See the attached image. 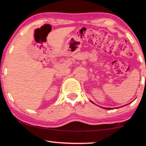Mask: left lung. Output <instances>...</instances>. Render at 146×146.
Here are the masks:
<instances>
[{
	"label": "left lung",
	"mask_w": 146,
	"mask_h": 146,
	"mask_svg": "<svg viewBox=\"0 0 146 146\" xmlns=\"http://www.w3.org/2000/svg\"><path fill=\"white\" fill-rule=\"evenodd\" d=\"M91 102H92V103H93V102H92V101H91ZM103 108L106 109V110H111V109H112V110H113V108Z\"/></svg>",
	"instance_id": "8db88e82"
}]
</instances>
